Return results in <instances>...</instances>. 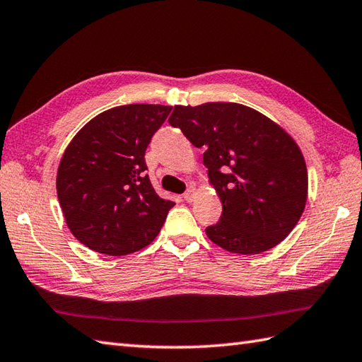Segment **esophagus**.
<instances>
[{"instance_id": "obj_1", "label": "esophagus", "mask_w": 362, "mask_h": 362, "mask_svg": "<svg viewBox=\"0 0 362 362\" xmlns=\"http://www.w3.org/2000/svg\"><path fill=\"white\" fill-rule=\"evenodd\" d=\"M183 199L187 200V202H192V200H194V199H196V188L191 187V188L183 194Z\"/></svg>"}]
</instances>
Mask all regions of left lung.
Returning <instances> with one entry per match:
<instances>
[{
	"label": "left lung",
	"mask_w": 362,
	"mask_h": 362,
	"mask_svg": "<svg viewBox=\"0 0 362 362\" xmlns=\"http://www.w3.org/2000/svg\"><path fill=\"white\" fill-rule=\"evenodd\" d=\"M170 124L205 148L222 217L205 230L216 245L259 255L288 236L304 213L307 165L298 143L267 115L239 103L175 105Z\"/></svg>",
	"instance_id": "obj_1"
}]
</instances>
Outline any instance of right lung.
<instances>
[{
	"mask_svg": "<svg viewBox=\"0 0 362 362\" xmlns=\"http://www.w3.org/2000/svg\"><path fill=\"white\" fill-rule=\"evenodd\" d=\"M173 106L123 105L98 114L75 134L57 171L67 228L83 245L107 256L148 247L173 200L154 191L145 151Z\"/></svg>",
	"mask_w": 362,
	"mask_h": 362,
	"instance_id": "right-lung-1",
	"label": "right lung"
}]
</instances>
